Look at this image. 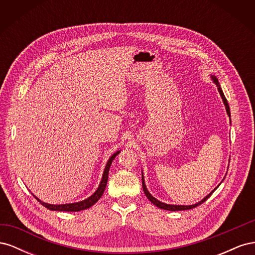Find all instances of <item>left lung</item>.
<instances>
[{
  "label": "left lung",
  "instance_id": "8db88e82",
  "mask_svg": "<svg viewBox=\"0 0 255 255\" xmlns=\"http://www.w3.org/2000/svg\"><path fill=\"white\" fill-rule=\"evenodd\" d=\"M211 79H212V81L214 82V84L216 85V86H217V89H218V91H219V94H220V97H221V99H222V101H223V104H225V106H226V111H227V114H228V116L229 117L231 118V113H230V106H229V103H228V101H227V99H226V97H225V95H223V91H222V89H221V87H220V84H219V82H218V79L216 78L215 75H213V74H211ZM227 175V174H226ZM141 179H142V188H143V192H144V195L146 196V198H148L150 201L154 204V205H156L157 207H159V208H161V210H166V211H172V212H175V211H185V210H191V208H194V207H196V206H198V205H200V204H202L203 202H205L206 200L210 198L211 196H212V194L213 192L218 188V186L216 187L215 189H213L210 194H208L206 197H204L201 201H199L198 203H195V204H192V205H175V204H167V203H164V202H160L159 200H157L156 198H154L150 192H149V190L146 189V186H145V183H144V176H143V172L141 173ZM225 180V179H223ZM222 180V181H223ZM222 181H221V183H222Z\"/></svg>",
  "mask_w": 255,
  "mask_h": 255
}]
</instances>
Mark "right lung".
I'll return each instance as SVG.
<instances>
[{"mask_svg": "<svg viewBox=\"0 0 255 255\" xmlns=\"http://www.w3.org/2000/svg\"><path fill=\"white\" fill-rule=\"evenodd\" d=\"M120 153V151H117L116 153H114L113 155L110 157V159L107 160V164L105 166L104 169V172L102 175V180L100 182L99 186L97 188V190L92 194L90 197H88L87 199L83 200V201L80 202H74V203H67V204H58V205H54V204H49V203H45L42 202L40 199H38L35 195H33L38 202H40L44 207H47L48 210L50 211H59V212H80L83 210H87V208L91 207L95 203L98 202V200L102 197L103 192L105 190L106 187V184H107V179H109V172H110V168L111 165L113 163V160L115 159V157L118 155Z\"/></svg>", "mask_w": 255, "mask_h": 255, "instance_id": "1", "label": "right lung"}]
</instances>
